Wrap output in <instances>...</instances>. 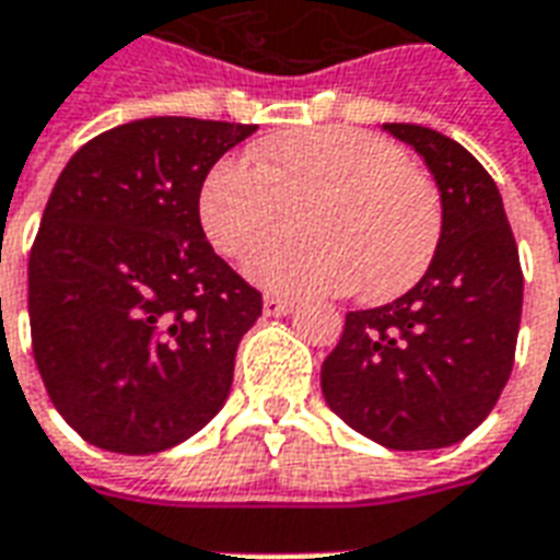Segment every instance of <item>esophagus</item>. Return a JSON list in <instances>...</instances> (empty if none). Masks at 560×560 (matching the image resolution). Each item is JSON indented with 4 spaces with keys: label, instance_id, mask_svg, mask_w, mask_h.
Returning <instances> with one entry per match:
<instances>
[{
    "label": "esophagus",
    "instance_id": "1",
    "mask_svg": "<svg viewBox=\"0 0 560 560\" xmlns=\"http://www.w3.org/2000/svg\"><path fill=\"white\" fill-rule=\"evenodd\" d=\"M262 310H265V316H289V313L295 310V301H285V298H277V295H265Z\"/></svg>",
    "mask_w": 560,
    "mask_h": 560
}]
</instances>
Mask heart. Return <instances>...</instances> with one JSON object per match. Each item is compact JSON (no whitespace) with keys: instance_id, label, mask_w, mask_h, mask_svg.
<instances>
[{"instance_id":"b5f03b06","label":"heart","mask_w":560,"mask_h":560,"mask_svg":"<svg viewBox=\"0 0 560 560\" xmlns=\"http://www.w3.org/2000/svg\"><path fill=\"white\" fill-rule=\"evenodd\" d=\"M304 240L259 254L253 283L277 295H402L442 241V196L397 142L361 128H304L259 142L253 166L220 161L199 190L211 247L244 262L294 229Z\"/></svg>"}]
</instances>
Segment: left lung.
Wrapping results in <instances>:
<instances>
[{"mask_svg":"<svg viewBox=\"0 0 560 560\" xmlns=\"http://www.w3.org/2000/svg\"><path fill=\"white\" fill-rule=\"evenodd\" d=\"M427 161L442 241L427 275L385 307L346 313L322 364L330 411L390 451H435L477 430L508 385L522 316L516 238L492 175L420 125H385Z\"/></svg>","mask_w":560,"mask_h":560,"instance_id":"obj_1","label":"left lung"}]
</instances>
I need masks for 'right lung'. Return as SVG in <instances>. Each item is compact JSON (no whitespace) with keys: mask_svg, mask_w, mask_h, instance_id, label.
Masks as SVG:
<instances>
[{"mask_svg":"<svg viewBox=\"0 0 560 560\" xmlns=\"http://www.w3.org/2000/svg\"><path fill=\"white\" fill-rule=\"evenodd\" d=\"M253 130L140 118L85 142L52 187L28 253L32 354L89 444L161 453L230 397L262 295L206 241L199 190Z\"/></svg>","mask_w":560,"mask_h":560,"instance_id":"right-lung-1","label":"right lung"}]
</instances>
